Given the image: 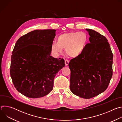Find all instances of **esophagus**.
I'll return each instance as SVG.
<instances>
[{"label": "esophagus", "instance_id": "obj_1", "mask_svg": "<svg viewBox=\"0 0 122 122\" xmlns=\"http://www.w3.org/2000/svg\"><path fill=\"white\" fill-rule=\"evenodd\" d=\"M69 62V61L68 60H67V59H65V65L66 66H67L68 65Z\"/></svg>", "mask_w": 122, "mask_h": 122}]
</instances>
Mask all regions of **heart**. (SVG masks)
I'll list each match as a JSON object with an SVG mask.
<instances>
[{
	"mask_svg": "<svg viewBox=\"0 0 122 122\" xmlns=\"http://www.w3.org/2000/svg\"><path fill=\"white\" fill-rule=\"evenodd\" d=\"M88 41V36L83 32H71L62 34L57 38V42L51 46V53L58 56L65 48L66 53L73 58L80 56L84 51Z\"/></svg>",
	"mask_w": 122,
	"mask_h": 122,
	"instance_id": "obj_1",
	"label": "heart"
}]
</instances>
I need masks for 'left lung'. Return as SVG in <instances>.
<instances>
[{
  "mask_svg": "<svg viewBox=\"0 0 122 122\" xmlns=\"http://www.w3.org/2000/svg\"><path fill=\"white\" fill-rule=\"evenodd\" d=\"M90 35L83 53L69 63L70 89L75 95L89 99L105 91L112 76L113 54L107 39L86 29Z\"/></svg>",
  "mask_w": 122,
  "mask_h": 122,
  "instance_id": "1",
  "label": "left lung"
}]
</instances>
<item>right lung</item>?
<instances>
[{
    "mask_svg": "<svg viewBox=\"0 0 122 122\" xmlns=\"http://www.w3.org/2000/svg\"><path fill=\"white\" fill-rule=\"evenodd\" d=\"M55 29L35 30L20 37L12 51L10 75L16 90L29 98L48 95L56 74L65 66L63 58L51 56Z\"/></svg>",
    "mask_w": 122,
    "mask_h": 122,
    "instance_id": "obj_1",
    "label": "right lung"
}]
</instances>
